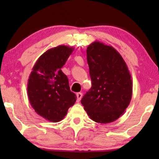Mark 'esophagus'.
<instances>
[{"label":"esophagus","mask_w":159,"mask_h":159,"mask_svg":"<svg viewBox=\"0 0 159 159\" xmlns=\"http://www.w3.org/2000/svg\"><path fill=\"white\" fill-rule=\"evenodd\" d=\"M76 96H77V102H79L81 101L82 96H83V94H82L81 93H76Z\"/></svg>","instance_id":"esophagus-1"}]
</instances>
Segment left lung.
I'll return each instance as SVG.
<instances>
[{
  "label": "left lung",
  "mask_w": 159,
  "mask_h": 159,
  "mask_svg": "<svg viewBox=\"0 0 159 159\" xmlns=\"http://www.w3.org/2000/svg\"><path fill=\"white\" fill-rule=\"evenodd\" d=\"M92 87L81 102L96 123L117 120L129 106L132 80L125 61L114 48L95 41L87 48Z\"/></svg>",
  "instance_id": "8db88e82"
}]
</instances>
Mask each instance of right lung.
Listing matches in <instances>:
<instances>
[{"label": "right lung", "instance_id": "right-lung-1", "mask_svg": "<svg viewBox=\"0 0 159 159\" xmlns=\"http://www.w3.org/2000/svg\"><path fill=\"white\" fill-rule=\"evenodd\" d=\"M73 47L59 45L38 58L27 82V96L36 114L53 123L65 117L76 96L71 92L67 76L62 72Z\"/></svg>", "mask_w": 159, "mask_h": 159}]
</instances>
